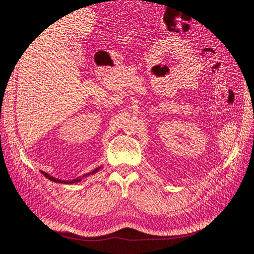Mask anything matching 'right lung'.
I'll return each instance as SVG.
<instances>
[{"label": "right lung", "instance_id": "obj_1", "mask_svg": "<svg viewBox=\"0 0 254 254\" xmlns=\"http://www.w3.org/2000/svg\"><path fill=\"white\" fill-rule=\"evenodd\" d=\"M99 170V167L98 168H96V170H94L93 172H92V173H89V174H86V175H83V177H86V176H89V175H91V174H94V173H96L97 171ZM42 174L45 176V177H47V178H49L50 180H52V181H54V182H58V183H75V182H78V181H80L81 179H79V178H76V179H74V180H72V181H61V180H59V179H56V178H54V177H51V176H49L47 173H43L42 172Z\"/></svg>", "mask_w": 254, "mask_h": 254}]
</instances>
